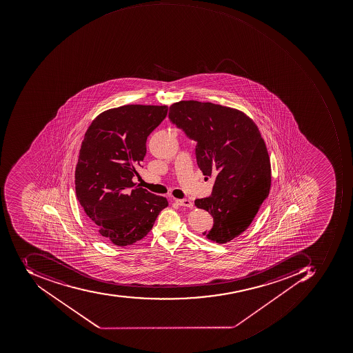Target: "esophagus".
<instances>
[{
    "instance_id": "1",
    "label": "esophagus",
    "mask_w": 353,
    "mask_h": 353,
    "mask_svg": "<svg viewBox=\"0 0 353 353\" xmlns=\"http://www.w3.org/2000/svg\"><path fill=\"white\" fill-rule=\"evenodd\" d=\"M175 202H176L179 205L186 206V208H190V209H192V206H194V203L188 199H176Z\"/></svg>"
}]
</instances>
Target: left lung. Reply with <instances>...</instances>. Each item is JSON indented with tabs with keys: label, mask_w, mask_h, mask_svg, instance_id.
I'll list each match as a JSON object with an SVG mask.
<instances>
[{
	"label": "left lung",
	"mask_w": 353,
	"mask_h": 353,
	"mask_svg": "<svg viewBox=\"0 0 353 353\" xmlns=\"http://www.w3.org/2000/svg\"><path fill=\"white\" fill-rule=\"evenodd\" d=\"M168 117L197 142L200 170L215 176L211 196L194 200L213 217V227L202 234L219 244L230 242L250 227L269 196L271 165L261 134L248 115L212 103L179 101Z\"/></svg>",
	"instance_id": "1"
}]
</instances>
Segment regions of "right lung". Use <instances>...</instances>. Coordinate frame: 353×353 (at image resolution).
Masks as SVG:
<instances>
[{
    "label": "right lung",
    "instance_id": "1",
    "mask_svg": "<svg viewBox=\"0 0 353 353\" xmlns=\"http://www.w3.org/2000/svg\"><path fill=\"white\" fill-rule=\"evenodd\" d=\"M167 111V105H122L101 113L85 132L74 172L76 194L105 242L126 246L141 240L168 206L165 198L132 183L148 137Z\"/></svg>",
    "mask_w": 353,
    "mask_h": 353
}]
</instances>
